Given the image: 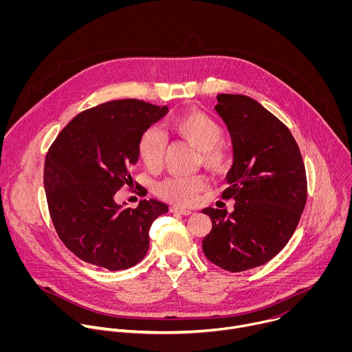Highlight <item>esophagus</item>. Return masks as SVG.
<instances>
[{"mask_svg": "<svg viewBox=\"0 0 352 352\" xmlns=\"http://www.w3.org/2000/svg\"><path fill=\"white\" fill-rule=\"evenodd\" d=\"M171 212H173V213H179V214H184V216L192 214V212H190L189 209H184V208H179V206H173V208H171Z\"/></svg>", "mask_w": 352, "mask_h": 352, "instance_id": "34e87169", "label": "esophagus"}]
</instances>
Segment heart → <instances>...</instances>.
I'll use <instances>...</instances> for the list:
<instances>
[{
  "instance_id": "1",
  "label": "heart",
  "mask_w": 352,
  "mask_h": 352,
  "mask_svg": "<svg viewBox=\"0 0 352 352\" xmlns=\"http://www.w3.org/2000/svg\"><path fill=\"white\" fill-rule=\"evenodd\" d=\"M171 129L199 148L200 162L206 168L212 171L223 168L226 152L217 143L221 138V128L213 118L202 111H186L171 121ZM163 148L164 136L160 131L152 128L143 133L139 142V155L147 167L153 168L160 163ZM208 181L202 175H174L163 179L157 185V192L174 204L192 205Z\"/></svg>"
}]
</instances>
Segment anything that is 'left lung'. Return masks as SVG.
<instances>
[{
    "mask_svg": "<svg viewBox=\"0 0 352 352\" xmlns=\"http://www.w3.org/2000/svg\"><path fill=\"white\" fill-rule=\"evenodd\" d=\"M214 110L231 136L232 166L221 196L234 210L206 208L212 231L206 258L228 272H243L273 259L292 236L307 204V173L289 129L256 100L217 94Z\"/></svg>",
    "mask_w": 352,
    "mask_h": 352,
    "instance_id": "obj_1",
    "label": "left lung"
}]
</instances>
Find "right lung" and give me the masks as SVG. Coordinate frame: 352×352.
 Wrapping results in <instances>:
<instances>
[{
    "instance_id": "obj_1",
    "label": "right lung",
    "mask_w": 352,
    "mask_h": 352,
    "mask_svg": "<svg viewBox=\"0 0 352 352\" xmlns=\"http://www.w3.org/2000/svg\"><path fill=\"white\" fill-rule=\"evenodd\" d=\"M167 111L142 100H113L78 114L50 147L44 163L50 216L79 259L116 272L146 256L148 230L168 206L143 199L136 209H124L116 193L132 182L143 133Z\"/></svg>"
}]
</instances>
